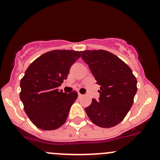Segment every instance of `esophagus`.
Returning a JSON list of instances; mask_svg holds the SVG:
<instances>
[{"label":"esophagus","instance_id":"1","mask_svg":"<svg viewBox=\"0 0 160 160\" xmlns=\"http://www.w3.org/2000/svg\"><path fill=\"white\" fill-rule=\"evenodd\" d=\"M78 97H79V98H81V97H83V94H81V93H78Z\"/></svg>","mask_w":160,"mask_h":160}]
</instances>
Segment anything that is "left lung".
<instances>
[{"mask_svg": "<svg viewBox=\"0 0 160 160\" xmlns=\"http://www.w3.org/2000/svg\"><path fill=\"white\" fill-rule=\"evenodd\" d=\"M101 88L99 100L92 99L85 108L93 123L101 128H111L120 123L133 104L137 80L130 67L115 55L105 50L80 52Z\"/></svg>", "mask_w": 160, "mask_h": 160, "instance_id": "1", "label": "left lung"}]
</instances>
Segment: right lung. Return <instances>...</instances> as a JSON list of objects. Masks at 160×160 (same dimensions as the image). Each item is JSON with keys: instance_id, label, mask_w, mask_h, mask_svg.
<instances>
[{"instance_id": "add662e5", "label": "right lung", "mask_w": 160, "mask_h": 160, "mask_svg": "<svg viewBox=\"0 0 160 160\" xmlns=\"http://www.w3.org/2000/svg\"><path fill=\"white\" fill-rule=\"evenodd\" d=\"M80 57L74 50H52L30 64L21 80L20 98L32 123L42 130H54L65 123L77 91L58 88L67 80L71 66Z\"/></svg>"}]
</instances>
